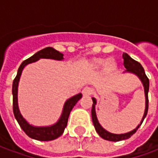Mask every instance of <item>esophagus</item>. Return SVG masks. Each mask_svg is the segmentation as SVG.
Masks as SVG:
<instances>
[{
	"label": "esophagus",
	"instance_id": "34e87169",
	"mask_svg": "<svg viewBox=\"0 0 158 158\" xmlns=\"http://www.w3.org/2000/svg\"><path fill=\"white\" fill-rule=\"evenodd\" d=\"M92 93H93V89H92L90 87H85L83 89H82V94L85 95V96L91 95Z\"/></svg>",
	"mask_w": 158,
	"mask_h": 158
}]
</instances>
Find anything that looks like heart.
Segmentation results:
<instances>
[{
	"instance_id": "b5f03b06",
	"label": "heart",
	"mask_w": 158,
	"mask_h": 158,
	"mask_svg": "<svg viewBox=\"0 0 158 158\" xmlns=\"http://www.w3.org/2000/svg\"><path fill=\"white\" fill-rule=\"evenodd\" d=\"M96 64L97 65H103V60H96ZM109 65H112V64H109Z\"/></svg>"
}]
</instances>
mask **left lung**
Wrapping results in <instances>:
<instances>
[{"instance_id": "obj_1", "label": "left lung", "mask_w": 158, "mask_h": 158, "mask_svg": "<svg viewBox=\"0 0 158 158\" xmlns=\"http://www.w3.org/2000/svg\"><path fill=\"white\" fill-rule=\"evenodd\" d=\"M123 59H124V65H125L126 71H130L132 72L134 74L137 75L139 78H140L142 83H143L144 89H145V95H146V109H145V113H144L143 118L141 119V122L140 123V125H138V126L135 130H133L131 132H128L126 134H121V135H116V134H112V133H109L107 131H105L103 129L100 124L98 121V118H97L96 112H95V104H96V100L94 98H93V108H92V118H93V123L95 130L98 133L100 136L103 138L104 140H110V141H119V140H125L130 138L133 134H135L136 131L138 130V128L140 127L142 122H143L144 118L147 116V111H148V103H149V100H148V91H149V79L147 77V75L145 73L144 71V68L142 67V65H140V63L136 60H135L131 58L130 55L124 53L123 54Z\"/></svg>"}]
</instances>
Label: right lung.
Instances as JSON below:
<instances>
[{
  "mask_svg": "<svg viewBox=\"0 0 158 158\" xmlns=\"http://www.w3.org/2000/svg\"><path fill=\"white\" fill-rule=\"evenodd\" d=\"M40 58H46V59H53V60H60L63 59V55L61 53H60L55 49H53L51 47H47L45 49H41L40 51L34 54L33 56H31L30 58L25 60L21 65L18 68V74L16 76V77L13 80L12 83V96H13V114L17 121L20 125V127L23 129V131L26 133L27 135H28L30 138L35 139L38 140H43V141H47V140H55L59 136H60L63 132L65 131V128L66 127L68 122V118L70 115L71 109H73V107L76 105V103H77V101L82 97L81 93H79L77 95H75L74 97L71 98L70 99H68L65 103L63 113H62L61 117L59 119V121L55 124L52 126L49 127H34L32 126L27 123L23 117L21 115L18 106V81L20 79L22 71L23 70L24 66L29 63L34 62L40 60Z\"/></svg>",
  "mask_w": 158,
  "mask_h": 158,
  "instance_id": "right-lung-1",
  "label": "right lung"
}]
</instances>
